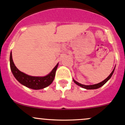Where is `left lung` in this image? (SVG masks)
Masks as SVG:
<instances>
[{
    "mask_svg": "<svg viewBox=\"0 0 125 125\" xmlns=\"http://www.w3.org/2000/svg\"><path fill=\"white\" fill-rule=\"evenodd\" d=\"M114 70H115V68L113 70V71H112V73H111V74H110L109 76H108V77H107V78L106 79H104V81H103L102 82H100V83H96V84H93V85H83V84H81V83H79L78 82H77V81H75L74 79H73V81L76 84H77V85L80 86V87H81L82 88H85V89H87V90H93V89H97V88H99L100 87H102L103 85H104L105 83H106V82H107V81H109V80L111 79V77H112V74H113L114 72Z\"/></svg>",
    "mask_w": 125,
    "mask_h": 125,
    "instance_id": "obj_1",
    "label": "left lung"
}]
</instances>
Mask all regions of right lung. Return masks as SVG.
Instances as JSON below:
<instances>
[{
    "instance_id": "right-lung-1",
    "label": "right lung",
    "mask_w": 125,
    "mask_h": 125,
    "mask_svg": "<svg viewBox=\"0 0 125 125\" xmlns=\"http://www.w3.org/2000/svg\"><path fill=\"white\" fill-rule=\"evenodd\" d=\"M10 64L11 71L17 81L23 85L33 90L43 89L51 84L54 79L55 72L59 65V63L57 64L56 66L53 68L50 73L45 76H29L21 72L17 68L12 59L11 52L10 57Z\"/></svg>"
}]
</instances>
